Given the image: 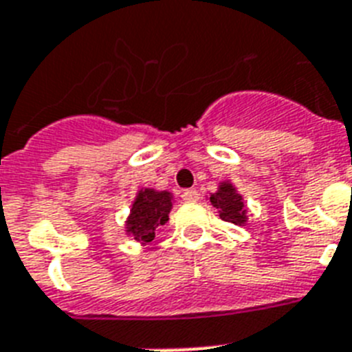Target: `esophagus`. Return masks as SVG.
<instances>
[{
	"mask_svg": "<svg viewBox=\"0 0 352 352\" xmlns=\"http://www.w3.org/2000/svg\"><path fill=\"white\" fill-rule=\"evenodd\" d=\"M182 200H184V201H197L198 200V191H197V189H184V191H182Z\"/></svg>",
	"mask_w": 352,
	"mask_h": 352,
	"instance_id": "1",
	"label": "esophagus"
}]
</instances>
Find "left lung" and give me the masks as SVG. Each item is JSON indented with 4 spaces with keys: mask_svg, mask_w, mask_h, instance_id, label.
Returning a JSON list of instances; mask_svg holds the SVG:
<instances>
[{
    "mask_svg": "<svg viewBox=\"0 0 352 352\" xmlns=\"http://www.w3.org/2000/svg\"><path fill=\"white\" fill-rule=\"evenodd\" d=\"M210 206L216 207L223 221L244 227L248 223V207L244 206L243 195L230 180H221L218 189L209 195Z\"/></svg>",
    "mask_w": 352,
    "mask_h": 352,
    "instance_id": "8db88e82",
    "label": "left lung"
}]
</instances>
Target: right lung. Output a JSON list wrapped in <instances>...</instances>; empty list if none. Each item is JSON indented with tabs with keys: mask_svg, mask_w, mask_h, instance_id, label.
I'll return each mask as SVG.
<instances>
[{
	"mask_svg": "<svg viewBox=\"0 0 352 352\" xmlns=\"http://www.w3.org/2000/svg\"><path fill=\"white\" fill-rule=\"evenodd\" d=\"M173 195L170 191H159L154 188H140L133 200L129 216L125 219V234L136 243H152L155 232L170 219L173 207Z\"/></svg>",
	"mask_w": 352,
	"mask_h": 352,
	"instance_id": "1",
	"label": "right lung"
}]
</instances>
